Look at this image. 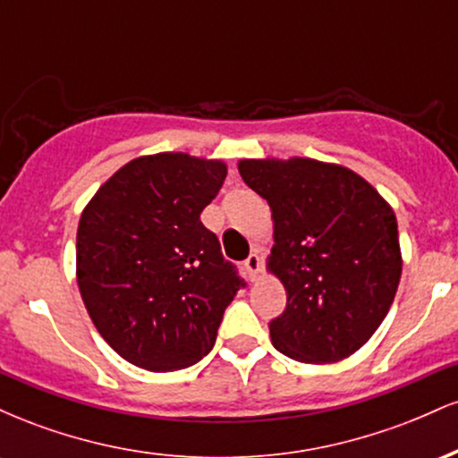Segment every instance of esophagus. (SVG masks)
Masks as SVG:
<instances>
[{
	"label": "esophagus",
	"instance_id": "obj_1",
	"mask_svg": "<svg viewBox=\"0 0 458 458\" xmlns=\"http://www.w3.org/2000/svg\"><path fill=\"white\" fill-rule=\"evenodd\" d=\"M243 267H245L247 276H250L251 282L259 280V276L262 271V259L259 254H250V256H247V260L243 262Z\"/></svg>",
	"mask_w": 458,
	"mask_h": 458
}]
</instances>
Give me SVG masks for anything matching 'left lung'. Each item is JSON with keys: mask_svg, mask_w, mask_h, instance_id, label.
I'll list each match as a JSON object with an SVG mask.
<instances>
[{"mask_svg": "<svg viewBox=\"0 0 458 458\" xmlns=\"http://www.w3.org/2000/svg\"><path fill=\"white\" fill-rule=\"evenodd\" d=\"M241 178L269 202L267 267L286 288L271 343L303 364H334L361 349L390 312L403 256L392 207L338 163L243 159Z\"/></svg>", "mask_w": 458, "mask_h": 458, "instance_id": "obj_1", "label": "left lung"}]
</instances>
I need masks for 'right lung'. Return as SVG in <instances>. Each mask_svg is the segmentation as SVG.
<instances>
[{
  "label": "right lung",
  "mask_w": 458,
  "mask_h": 458,
  "mask_svg": "<svg viewBox=\"0 0 458 458\" xmlns=\"http://www.w3.org/2000/svg\"><path fill=\"white\" fill-rule=\"evenodd\" d=\"M228 167L187 152L129 161L98 187L77 228V284L94 327L152 372L193 366L213 349L245 282L199 222Z\"/></svg>",
  "instance_id": "add662e5"
}]
</instances>
